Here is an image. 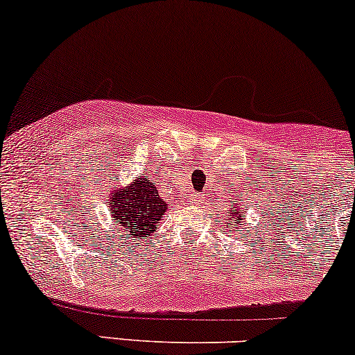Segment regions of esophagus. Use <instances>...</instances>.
Wrapping results in <instances>:
<instances>
[{
	"label": "esophagus",
	"instance_id": "1",
	"mask_svg": "<svg viewBox=\"0 0 355 355\" xmlns=\"http://www.w3.org/2000/svg\"><path fill=\"white\" fill-rule=\"evenodd\" d=\"M191 198H193V203H196V202H202V198H203V196L202 195H193V196H191Z\"/></svg>",
	"mask_w": 355,
	"mask_h": 355
}]
</instances>
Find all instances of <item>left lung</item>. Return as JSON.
<instances>
[{
    "instance_id": "8db88e82",
    "label": "left lung",
    "mask_w": 355,
    "mask_h": 355,
    "mask_svg": "<svg viewBox=\"0 0 355 355\" xmlns=\"http://www.w3.org/2000/svg\"><path fill=\"white\" fill-rule=\"evenodd\" d=\"M241 213H245V211L241 210V208H236V207L230 208V216H233V218H234V220H233L234 228H238V221L243 220V218H241ZM232 228H233V226H232ZM236 232H238V230H236Z\"/></svg>"
}]
</instances>
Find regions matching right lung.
Returning <instances> with one entry per match:
<instances>
[{"instance_id": "add662e5", "label": "right lung", "mask_w": 355, "mask_h": 355, "mask_svg": "<svg viewBox=\"0 0 355 355\" xmlns=\"http://www.w3.org/2000/svg\"><path fill=\"white\" fill-rule=\"evenodd\" d=\"M165 210L166 203L148 178H137L129 189L115 190L110 198L112 218L119 228L137 240L153 233Z\"/></svg>"}]
</instances>
